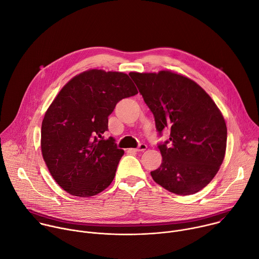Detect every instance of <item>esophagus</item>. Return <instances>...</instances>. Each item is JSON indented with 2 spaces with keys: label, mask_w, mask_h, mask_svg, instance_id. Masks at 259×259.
<instances>
[{
  "label": "esophagus",
  "mask_w": 259,
  "mask_h": 259,
  "mask_svg": "<svg viewBox=\"0 0 259 259\" xmlns=\"http://www.w3.org/2000/svg\"><path fill=\"white\" fill-rule=\"evenodd\" d=\"M146 149H147V145H146V144L140 143V144L138 145V147H136V149H131V151H133V152H143V151H145Z\"/></svg>",
  "instance_id": "34e87169"
}]
</instances>
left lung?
Instances as JSON below:
<instances>
[{
  "instance_id": "obj_1",
  "label": "left lung",
  "mask_w": 259,
  "mask_h": 259,
  "mask_svg": "<svg viewBox=\"0 0 259 259\" xmlns=\"http://www.w3.org/2000/svg\"><path fill=\"white\" fill-rule=\"evenodd\" d=\"M129 76L153 113L159 134L170 130L169 140L158 144L163 160L151 172L153 179L176 195L198 193L225 159L228 131L224 116L205 90L187 77L169 70Z\"/></svg>"
}]
</instances>
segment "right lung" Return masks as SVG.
<instances>
[{"label":"right lung","instance_id":"obj_1","mask_svg":"<svg viewBox=\"0 0 259 259\" xmlns=\"http://www.w3.org/2000/svg\"><path fill=\"white\" fill-rule=\"evenodd\" d=\"M138 91L124 72L90 69L72 78L55 97L42 122L44 161L58 186L76 197H92L115 178L124 151L104 139L108 116Z\"/></svg>","mask_w":259,"mask_h":259}]
</instances>
